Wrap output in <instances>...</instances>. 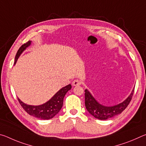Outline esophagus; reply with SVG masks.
I'll use <instances>...</instances> for the list:
<instances>
[{
    "mask_svg": "<svg viewBox=\"0 0 146 146\" xmlns=\"http://www.w3.org/2000/svg\"><path fill=\"white\" fill-rule=\"evenodd\" d=\"M81 84V82L80 80H78V79H76V80H73L72 82V85L73 86H80Z\"/></svg>",
    "mask_w": 146,
    "mask_h": 146,
    "instance_id": "1",
    "label": "esophagus"
}]
</instances>
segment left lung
<instances>
[{"label":"left lung","instance_id":"1","mask_svg":"<svg viewBox=\"0 0 146 146\" xmlns=\"http://www.w3.org/2000/svg\"><path fill=\"white\" fill-rule=\"evenodd\" d=\"M134 93L133 90L131 93L122 103L113 106H105L98 103L88 90H85V106L88 112L94 117L99 120H107L120 114L131 100Z\"/></svg>","mask_w":146,"mask_h":146}]
</instances>
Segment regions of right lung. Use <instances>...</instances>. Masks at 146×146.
<instances>
[{
  "instance_id": "1",
  "label": "right lung",
  "mask_w": 146,
  "mask_h": 146,
  "mask_svg": "<svg viewBox=\"0 0 146 146\" xmlns=\"http://www.w3.org/2000/svg\"><path fill=\"white\" fill-rule=\"evenodd\" d=\"M31 41H28L26 44H24L21 46V48L19 49L18 51L16 54L15 58V64H16L17 59L19 58L21 53L28 48V46L31 45ZM71 89V85L69 84L65 87L60 89L57 93L55 94V95L48 100V102L39 106H31L26 104L25 103L19 99L18 98V100L21 105L22 107L29 115L33 117L40 118L43 120H49L52 118L53 117L57 114L60 111L63 105V101L64 96L69 90Z\"/></svg>"
}]
</instances>
